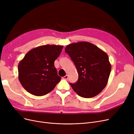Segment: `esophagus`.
I'll use <instances>...</instances> for the list:
<instances>
[{"mask_svg":"<svg viewBox=\"0 0 134 134\" xmlns=\"http://www.w3.org/2000/svg\"><path fill=\"white\" fill-rule=\"evenodd\" d=\"M63 79H65V80H68V76L67 75H66L65 76H64L63 78H62Z\"/></svg>","mask_w":134,"mask_h":134,"instance_id":"1","label":"esophagus"}]
</instances>
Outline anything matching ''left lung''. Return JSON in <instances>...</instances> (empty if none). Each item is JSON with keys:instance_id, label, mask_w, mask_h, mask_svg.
<instances>
[{"instance_id": "1", "label": "left lung", "mask_w": 134, "mask_h": 134, "mask_svg": "<svg viewBox=\"0 0 134 134\" xmlns=\"http://www.w3.org/2000/svg\"><path fill=\"white\" fill-rule=\"evenodd\" d=\"M67 53L77 68L79 78L70 83L73 90L84 98L93 97L105 88L111 65L105 52L91 43L80 42L66 46Z\"/></svg>"}]
</instances>
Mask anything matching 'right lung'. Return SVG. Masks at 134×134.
I'll use <instances>...</instances> for the list:
<instances>
[{
    "label": "right lung",
    "mask_w": 134,
    "mask_h": 134,
    "mask_svg": "<svg viewBox=\"0 0 134 134\" xmlns=\"http://www.w3.org/2000/svg\"><path fill=\"white\" fill-rule=\"evenodd\" d=\"M63 46L44 45L29 51L19 63V79L30 94L41 96L53 90L61 80L54 61Z\"/></svg>",
    "instance_id": "1"
}]
</instances>
